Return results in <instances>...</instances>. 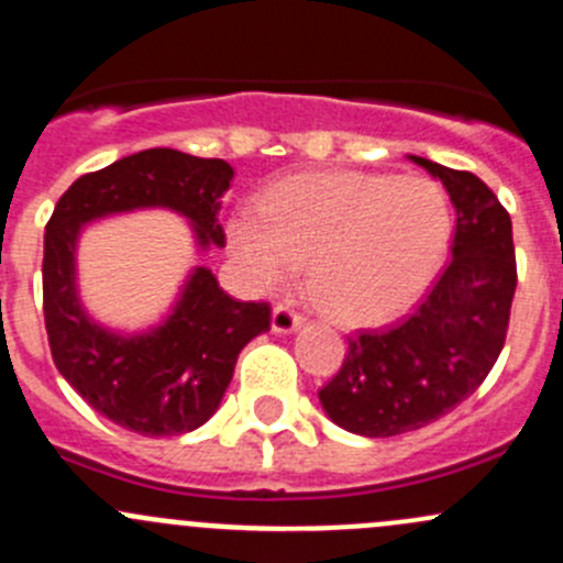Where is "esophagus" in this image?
I'll return each mask as SVG.
<instances>
[{"label":"esophagus","mask_w":563,"mask_h":563,"mask_svg":"<svg viewBox=\"0 0 563 563\" xmlns=\"http://www.w3.org/2000/svg\"><path fill=\"white\" fill-rule=\"evenodd\" d=\"M299 327H302V316H299L294 308H288V305H277V308L272 310V332L291 334L297 332Z\"/></svg>","instance_id":"obj_1"}]
</instances>
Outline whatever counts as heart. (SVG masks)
Returning <instances> with one entry per match:
<instances>
[{
	"mask_svg": "<svg viewBox=\"0 0 563 563\" xmlns=\"http://www.w3.org/2000/svg\"><path fill=\"white\" fill-rule=\"evenodd\" d=\"M225 236L258 291L286 288L308 261L329 313L378 321L408 308L435 277L452 209L428 176L302 174L269 187L261 214L236 212Z\"/></svg>",
	"mask_w": 563,
	"mask_h": 563,
	"instance_id": "1",
	"label": "heart"
}]
</instances>
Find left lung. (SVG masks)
<instances>
[{
    "label": "left lung",
    "mask_w": 563,
    "mask_h": 563,
    "mask_svg": "<svg viewBox=\"0 0 563 563\" xmlns=\"http://www.w3.org/2000/svg\"><path fill=\"white\" fill-rule=\"evenodd\" d=\"M408 161L450 192L455 207L452 261L406 321L349 340L338 376L318 391L338 428L389 439L435 422L474 395L504 349L512 310V220L490 187L471 172Z\"/></svg>",
    "instance_id": "obj_1"
}]
</instances>
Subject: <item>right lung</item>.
Segmentation results:
<instances>
[{"label":"right lung","mask_w":563,"mask_h":563,"mask_svg":"<svg viewBox=\"0 0 563 563\" xmlns=\"http://www.w3.org/2000/svg\"><path fill=\"white\" fill-rule=\"evenodd\" d=\"M225 161L144 150L67 187L45 225L43 313L56 371L119 428L161 439L201 428L220 408L240 351L269 332V305L236 302L209 266H192L168 313L124 332L100 323L78 291V240L95 220L168 209L190 225L196 253L223 247Z\"/></svg>","instance_id":"obj_1"}]
</instances>
